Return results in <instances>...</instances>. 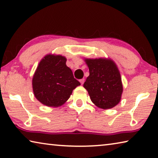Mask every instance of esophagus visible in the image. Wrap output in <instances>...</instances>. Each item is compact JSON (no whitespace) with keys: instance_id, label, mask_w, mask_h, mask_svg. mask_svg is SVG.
Listing matches in <instances>:
<instances>
[{"instance_id":"34e87169","label":"esophagus","mask_w":158,"mask_h":158,"mask_svg":"<svg viewBox=\"0 0 158 158\" xmlns=\"http://www.w3.org/2000/svg\"><path fill=\"white\" fill-rule=\"evenodd\" d=\"M84 81H85V79H80V83H81V84L82 85L83 84H84Z\"/></svg>"}]
</instances>
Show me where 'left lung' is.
<instances>
[{"label":"left lung","instance_id":"1","mask_svg":"<svg viewBox=\"0 0 158 158\" xmlns=\"http://www.w3.org/2000/svg\"><path fill=\"white\" fill-rule=\"evenodd\" d=\"M89 76L84 84L90 100L103 109L114 107L121 101L123 85L120 72L113 60L106 58L85 59Z\"/></svg>","mask_w":158,"mask_h":158}]
</instances>
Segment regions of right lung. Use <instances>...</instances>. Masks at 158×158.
Wrapping results in <instances>:
<instances>
[{
	"mask_svg": "<svg viewBox=\"0 0 158 158\" xmlns=\"http://www.w3.org/2000/svg\"><path fill=\"white\" fill-rule=\"evenodd\" d=\"M66 60L60 55L48 54L37 66L32 84L35 97L43 105L54 107L63 105L73 90L81 85L66 65Z\"/></svg>",
	"mask_w": 158,
	"mask_h": 158,
	"instance_id": "add662e5",
	"label": "right lung"
}]
</instances>
